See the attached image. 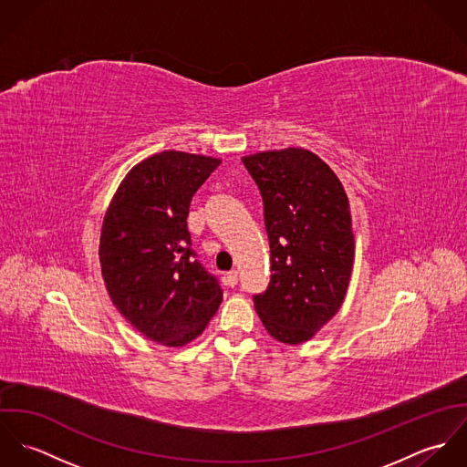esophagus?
<instances>
[{
    "instance_id": "1",
    "label": "esophagus",
    "mask_w": 467,
    "mask_h": 467,
    "mask_svg": "<svg viewBox=\"0 0 467 467\" xmlns=\"http://www.w3.org/2000/svg\"><path fill=\"white\" fill-rule=\"evenodd\" d=\"M224 282H226L230 287H234V285L237 284V271H235V269L228 271V273L224 275Z\"/></svg>"
}]
</instances>
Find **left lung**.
Here are the masks:
<instances>
[{"instance_id":"1","label":"left lung","mask_w":467,"mask_h":467,"mask_svg":"<svg viewBox=\"0 0 467 467\" xmlns=\"http://www.w3.org/2000/svg\"><path fill=\"white\" fill-rule=\"evenodd\" d=\"M265 201L271 280L254 296L267 334L309 341L339 311L354 265L347 192L333 169L302 147L243 158Z\"/></svg>"}]
</instances>
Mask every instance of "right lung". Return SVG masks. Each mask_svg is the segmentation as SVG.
<instances>
[{"instance_id": "add662e5", "label": "right lung", "mask_w": 467, "mask_h": 467, "mask_svg": "<svg viewBox=\"0 0 467 467\" xmlns=\"http://www.w3.org/2000/svg\"><path fill=\"white\" fill-rule=\"evenodd\" d=\"M219 158L163 150L126 174L106 212L99 259L120 315L150 341L183 347L223 300L219 282L194 259L187 215Z\"/></svg>"}]
</instances>
